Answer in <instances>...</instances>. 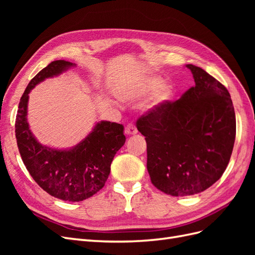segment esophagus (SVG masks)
<instances>
[{
  "label": "esophagus",
  "mask_w": 255,
  "mask_h": 255,
  "mask_svg": "<svg viewBox=\"0 0 255 255\" xmlns=\"http://www.w3.org/2000/svg\"><path fill=\"white\" fill-rule=\"evenodd\" d=\"M125 133L126 135H135L138 133V130L134 125H128L125 128Z\"/></svg>",
  "instance_id": "1"
}]
</instances>
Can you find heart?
I'll return each instance as SVG.
<instances>
[{
    "label": "heart",
    "instance_id": "b5f03b06",
    "mask_svg": "<svg viewBox=\"0 0 255 255\" xmlns=\"http://www.w3.org/2000/svg\"><path fill=\"white\" fill-rule=\"evenodd\" d=\"M163 85L164 81L158 76H148V78L136 82L125 94L129 99H141L154 92L146 107H148V110L156 111L170 102L173 97L171 88L163 86Z\"/></svg>",
    "mask_w": 255,
    "mask_h": 255
}]
</instances>
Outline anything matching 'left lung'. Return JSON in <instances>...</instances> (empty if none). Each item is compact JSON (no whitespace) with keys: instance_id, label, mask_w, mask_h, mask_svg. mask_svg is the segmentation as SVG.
Instances as JSON below:
<instances>
[{"instance_id":"8db88e82","label":"left lung","mask_w":255,"mask_h":255,"mask_svg":"<svg viewBox=\"0 0 255 255\" xmlns=\"http://www.w3.org/2000/svg\"><path fill=\"white\" fill-rule=\"evenodd\" d=\"M195 86L137 120L145 137L152 184L174 197L199 194L225 172L236 135L228 89L202 68L186 65Z\"/></svg>"}]
</instances>
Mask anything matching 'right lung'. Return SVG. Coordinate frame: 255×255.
I'll list each match as a JSON object with an SVG mask.
<instances>
[{
	"label": "right lung",
	"instance_id": "right-lung-1",
	"mask_svg": "<svg viewBox=\"0 0 255 255\" xmlns=\"http://www.w3.org/2000/svg\"><path fill=\"white\" fill-rule=\"evenodd\" d=\"M74 66L70 61L55 60L36 74L21 97L14 128L20 155L35 182L53 197L79 202L92 197L105 185L114 156L126 142L123 126L98 122L80 143L59 150L38 142L26 117L28 95L36 85Z\"/></svg>",
	"mask_w": 255,
	"mask_h": 255
}]
</instances>
